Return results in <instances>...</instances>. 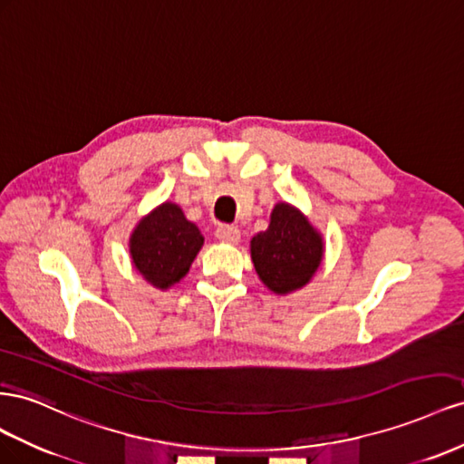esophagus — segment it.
<instances>
[{
  "label": "esophagus",
  "mask_w": 464,
  "mask_h": 464,
  "mask_svg": "<svg viewBox=\"0 0 464 464\" xmlns=\"http://www.w3.org/2000/svg\"><path fill=\"white\" fill-rule=\"evenodd\" d=\"M216 237L223 243L235 245V243H239V239H241V231L233 227V225H219V227L216 229Z\"/></svg>",
  "instance_id": "34e87169"
}]
</instances>
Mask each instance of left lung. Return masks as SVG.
<instances>
[{"instance_id": "1", "label": "left lung", "mask_w": 464, "mask_h": 464, "mask_svg": "<svg viewBox=\"0 0 464 464\" xmlns=\"http://www.w3.org/2000/svg\"><path fill=\"white\" fill-rule=\"evenodd\" d=\"M323 235L301 211L276 204L266 231L250 241V258L262 284L277 295L291 294L311 282L323 262Z\"/></svg>"}]
</instances>
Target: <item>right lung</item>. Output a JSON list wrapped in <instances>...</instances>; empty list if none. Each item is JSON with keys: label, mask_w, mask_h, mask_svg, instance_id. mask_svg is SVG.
<instances>
[{"label": "right lung", "mask_w": 464, "mask_h": 464, "mask_svg": "<svg viewBox=\"0 0 464 464\" xmlns=\"http://www.w3.org/2000/svg\"><path fill=\"white\" fill-rule=\"evenodd\" d=\"M204 237L182 209L165 202L141 218L130 237L136 270L157 289H169L188 274Z\"/></svg>", "instance_id": "right-lung-1"}]
</instances>
